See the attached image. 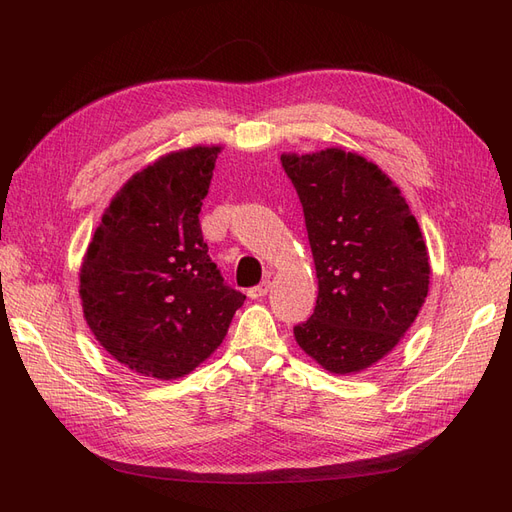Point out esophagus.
Instances as JSON below:
<instances>
[{"label": "esophagus", "mask_w": 512, "mask_h": 512, "mask_svg": "<svg viewBox=\"0 0 512 512\" xmlns=\"http://www.w3.org/2000/svg\"><path fill=\"white\" fill-rule=\"evenodd\" d=\"M269 288H271V282H269V280L260 282L258 286H254V288L247 290V297H250V299H262V297H265V294L269 292Z\"/></svg>", "instance_id": "1"}]
</instances>
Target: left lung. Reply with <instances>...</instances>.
<instances>
[{"label":"left lung","instance_id":"obj_1","mask_svg":"<svg viewBox=\"0 0 512 512\" xmlns=\"http://www.w3.org/2000/svg\"><path fill=\"white\" fill-rule=\"evenodd\" d=\"M282 166L318 277L316 309L294 339L331 374H356L384 359L421 312L431 275L423 232L389 175L359 153H282Z\"/></svg>","mask_w":512,"mask_h":512}]
</instances>
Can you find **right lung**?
<instances>
[{
	"label": "right lung",
	"instance_id": "obj_1",
	"mask_svg": "<svg viewBox=\"0 0 512 512\" xmlns=\"http://www.w3.org/2000/svg\"><path fill=\"white\" fill-rule=\"evenodd\" d=\"M222 147L166 153L106 207L81 265L100 346L136 374L177 380L215 352L245 294L224 284L198 213Z\"/></svg>",
	"mask_w": 512,
	"mask_h": 512
}]
</instances>
